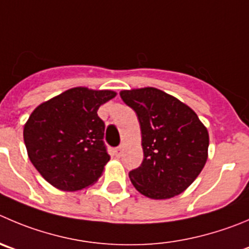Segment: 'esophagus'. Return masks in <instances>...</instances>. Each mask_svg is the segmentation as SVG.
I'll return each instance as SVG.
<instances>
[{
  "label": "esophagus",
  "instance_id": "obj_1",
  "mask_svg": "<svg viewBox=\"0 0 249 249\" xmlns=\"http://www.w3.org/2000/svg\"><path fill=\"white\" fill-rule=\"evenodd\" d=\"M113 155H115L116 158H121V155H122V148L113 149Z\"/></svg>",
  "mask_w": 249,
  "mask_h": 249
}]
</instances>
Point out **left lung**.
Instances as JSON below:
<instances>
[{"mask_svg":"<svg viewBox=\"0 0 249 249\" xmlns=\"http://www.w3.org/2000/svg\"><path fill=\"white\" fill-rule=\"evenodd\" d=\"M138 116L144 159L129 172L137 191L169 199L186 191L208 159L209 133L197 113L175 96L153 87L121 90Z\"/></svg>","mask_w":249,"mask_h":249,"instance_id":"left-lung-1","label":"left lung"}]
</instances>
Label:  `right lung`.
<instances>
[{
  "label": "right lung",
  "instance_id": "right-lung-1",
  "mask_svg": "<svg viewBox=\"0 0 249 249\" xmlns=\"http://www.w3.org/2000/svg\"><path fill=\"white\" fill-rule=\"evenodd\" d=\"M115 96L112 90L77 87L33 111L23 129L24 143L32 164L51 186L74 192L100 178L110 155L98 110Z\"/></svg>",
  "mask_w": 249,
  "mask_h": 249
}]
</instances>
